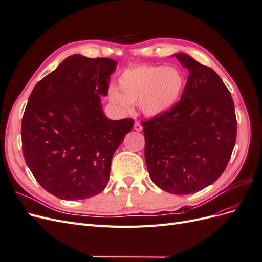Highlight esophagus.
Instances as JSON below:
<instances>
[{"label": "esophagus", "mask_w": 262, "mask_h": 262, "mask_svg": "<svg viewBox=\"0 0 262 262\" xmlns=\"http://www.w3.org/2000/svg\"><path fill=\"white\" fill-rule=\"evenodd\" d=\"M142 129H143V128H142V125H141V123L140 122H136V123H134V130H136V131H142Z\"/></svg>", "instance_id": "obj_1"}]
</instances>
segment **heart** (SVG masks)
<instances>
[{
  "label": "heart",
  "mask_w": 262,
  "mask_h": 262,
  "mask_svg": "<svg viewBox=\"0 0 262 262\" xmlns=\"http://www.w3.org/2000/svg\"><path fill=\"white\" fill-rule=\"evenodd\" d=\"M186 85L185 75L177 68L137 66L125 69L118 78V92L109 91L110 101L123 112L139 104L147 117H158L177 105Z\"/></svg>",
  "instance_id": "heart-1"
}]
</instances>
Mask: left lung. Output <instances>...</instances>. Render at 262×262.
I'll return each mask as SVG.
<instances>
[{
	"mask_svg": "<svg viewBox=\"0 0 262 262\" xmlns=\"http://www.w3.org/2000/svg\"><path fill=\"white\" fill-rule=\"evenodd\" d=\"M175 57L188 69V81L175 107L142 122L144 156L158 188L190 194L224 172L235 146L237 121L231 93L221 77L186 53Z\"/></svg>",
	"mask_w": 262,
	"mask_h": 262,
	"instance_id": "1",
	"label": "left lung"
}]
</instances>
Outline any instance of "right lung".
I'll list each match as a JSON object with an SVG mask.
<instances>
[{
	"mask_svg": "<svg viewBox=\"0 0 262 262\" xmlns=\"http://www.w3.org/2000/svg\"><path fill=\"white\" fill-rule=\"evenodd\" d=\"M116 66L113 59L73 54L30 94L21 121L23 155L40 186L59 199L100 193L113 155L133 128V119L110 120L101 108Z\"/></svg>",
	"mask_w": 262,
	"mask_h": 262,
	"instance_id": "1",
	"label": "right lung"
}]
</instances>
